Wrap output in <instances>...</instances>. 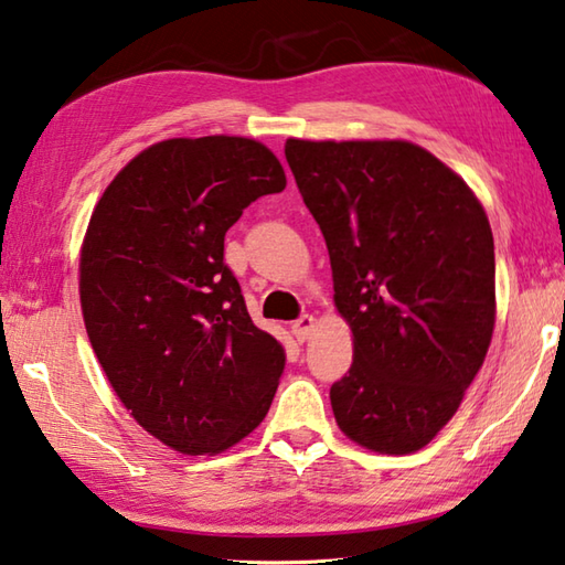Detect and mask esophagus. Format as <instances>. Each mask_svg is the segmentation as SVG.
I'll return each instance as SVG.
<instances>
[{
    "label": "esophagus",
    "mask_w": 565,
    "mask_h": 565,
    "mask_svg": "<svg viewBox=\"0 0 565 565\" xmlns=\"http://www.w3.org/2000/svg\"><path fill=\"white\" fill-rule=\"evenodd\" d=\"M312 329H315V317L312 315H302L292 322V334H295L297 342H305V339H310Z\"/></svg>",
    "instance_id": "obj_1"
}]
</instances>
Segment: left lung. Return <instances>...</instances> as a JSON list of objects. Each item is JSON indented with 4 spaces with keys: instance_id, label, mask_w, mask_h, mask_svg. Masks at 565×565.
<instances>
[{
    "instance_id": "obj_1",
    "label": "left lung",
    "mask_w": 565,
    "mask_h": 565,
    "mask_svg": "<svg viewBox=\"0 0 565 565\" xmlns=\"http://www.w3.org/2000/svg\"><path fill=\"white\" fill-rule=\"evenodd\" d=\"M327 241L354 361L329 388L347 438L383 455L428 445L460 408L494 332V238L450 167L403 140H287Z\"/></svg>"
}]
</instances>
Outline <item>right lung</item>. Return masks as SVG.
Returning a JSON list of instances; mask_svg holds the SVG:
<instances>
[{"instance_id":"1","label":"right lung","mask_w":565,"mask_h":565,"mask_svg":"<svg viewBox=\"0 0 565 565\" xmlns=\"http://www.w3.org/2000/svg\"><path fill=\"white\" fill-rule=\"evenodd\" d=\"M248 137H177L137 154L95 206L81 307L95 356L142 428L184 455L228 450L258 428L285 369L223 263L226 231L285 189Z\"/></svg>"}]
</instances>
